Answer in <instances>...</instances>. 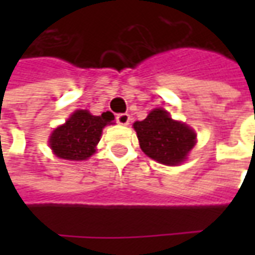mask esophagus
I'll return each instance as SVG.
<instances>
[{"label": "esophagus", "mask_w": 255, "mask_h": 255, "mask_svg": "<svg viewBox=\"0 0 255 255\" xmlns=\"http://www.w3.org/2000/svg\"><path fill=\"white\" fill-rule=\"evenodd\" d=\"M129 120H131V116L128 113H119L116 116V122L119 124H122V126H128Z\"/></svg>", "instance_id": "esophagus-1"}]
</instances>
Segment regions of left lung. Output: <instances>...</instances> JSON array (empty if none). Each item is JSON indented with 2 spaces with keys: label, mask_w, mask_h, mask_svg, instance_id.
I'll list each match as a JSON object with an SVG mask.
<instances>
[{
  "label": "left lung",
  "mask_w": 255,
  "mask_h": 255,
  "mask_svg": "<svg viewBox=\"0 0 255 255\" xmlns=\"http://www.w3.org/2000/svg\"><path fill=\"white\" fill-rule=\"evenodd\" d=\"M140 149L164 165H179L197 143L195 131L184 123L173 120L161 108L153 109L142 122L133 123Z\"/></svg>",
  "instance_id": "obj_1"
}]
</instances>
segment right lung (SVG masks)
<instances>
[{
  "instance_id": "1",
  "label": "right lung",
  "mask_w": 255,
  "mask_h": 255,
  "mask_svg": "<svg viewBox=\"0 0 255 255\" xmlns=\"http://www.w3.org/2000/svg\"><path fill=\"white\" fill-rule=\"evenodd\" d=\"M115 116L105 112L101 116H93L89 111L79 109L71 115L65 124L57 127L49 138L53 154L69 161H83L95 153L102 128L113 124Z\"/></svg>"
}]
</instances>
